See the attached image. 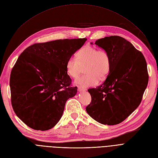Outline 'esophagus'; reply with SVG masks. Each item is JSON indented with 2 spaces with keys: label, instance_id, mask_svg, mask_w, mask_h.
I'll return each instance as SVG.
<instances>
[{
  "label": "esophagus",
  "instance_id": "34e87169",
  "mask_svg": "<svg viewBox=\"0 0 158 158\" xmlns=\"http://www.w3.org/2000/svg\"><path fill=\"white\" fill-rule=\"evenodd\" d=\"M78 91L79 92H84V91H85V89H83V88H81V87H78Z\"/></svg>",
  "mask_w": 158,
  "mask_h": 158
}]
</instances>
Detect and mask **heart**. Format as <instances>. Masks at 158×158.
<instances>
[{"mask_svg":"<svg viewBox=\"0 0 158 158\" xmlns=\"http://www.w3.org/2000/svg\"><path fill=\"white\" fill-rule=\"evenodd\" d=\"M85 67L86 74L74 80V84L81 87H89L98 84L99 80H103L109 74L111 62L110 54L104 50L85 46L78 50L77 58L70 57L66 63V70L72 78L80 74L81 66Z\"/></svg>","mask_w":158,"mask_h":158,"instance_id":"obj_1","label":"heart"}]
</instances>
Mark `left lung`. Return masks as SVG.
<instances>
[{
	"mask_svg": "<svg viewBox=\"0 0 158 158\" xmlns=\"http://www.w3.org/2000/svg\"><path fill=\"white\" fill-rule=\"evenodd\" d=\"M94 44L110 54L111 67L102 85L88 89L91 102L86 111L100 124H117L141 102L148 81L147 62L143 54L122 37H105Z\"/></svg>",
	"mask_w": 158,
	"mask_h": 158,
	"instance_id": "1",
	"label": "left lung"
}]
</instances>
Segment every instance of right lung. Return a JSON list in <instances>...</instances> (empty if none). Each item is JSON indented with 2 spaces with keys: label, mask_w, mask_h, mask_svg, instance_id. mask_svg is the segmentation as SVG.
<instances>
[{
  "label": "right lung",
  "mask_w": 158,
  "mask_h": 158,
  "mask_svg": "<svg viewBox=\"0 0 158 158\" xmlns=\"http://www.w3.org/2000/svg\"><path fill=\"white\" fill-rule=\"evenodd\" d=\"M86 40L36 43L19 56L10 75L11 105L30 128L45 131L59 122L67 100L77 93V87L70 86L66 63Z\"/></svg>",
  "instance_id": "right-lung-1"
}]
</instances>
